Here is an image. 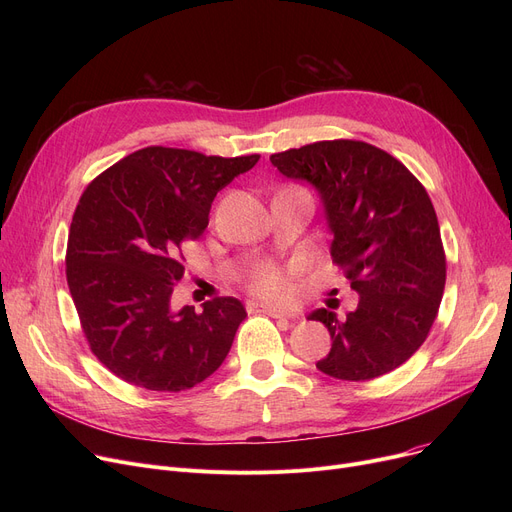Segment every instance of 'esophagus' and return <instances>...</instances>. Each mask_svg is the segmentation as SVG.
Instances as JSON below:
<instances>
[{"instance_id":"obj_1","label":"esophagus","mask_w":512,"mask_h":512,"mask_svg":"<svg viewBox=\"0 0 512 512\" xmlns=\"http://www.w3.org/2000/svg\"><path fill=\"white\" fill-rule=\"evenodd\" d=\"M247 307H249V311H261V313H265V315H270V317H276V319H299V315H294V313H286V311H280V309H276V307H270V305H263V303H247Z\"/></svg>"}]
</instances>
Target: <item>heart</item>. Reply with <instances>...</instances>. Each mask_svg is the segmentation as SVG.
Returning <instances> with one entry per match:
<instances>
[{
    "mask_svg": "<svg viewBox=\"0 0 512 512\" xmlns=\"http://www.w3.org/2000/svg\"><path fill=\"white\" fill-rule=\"evenodd\" d=\"M249 290L265 301L288 303L294 297L297 284L292 274L284 272L276 263H261L249 276Z\"/></svg>",
    "mask_w": 512,
    "mask_h": 512,
    "instance_id": "1",
    "label": "heart"
}]
</instances>
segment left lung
Instances as JSON below:
<instances>
[{
  "instance_id": "1",
  "label": "left lung",
  "mask_w": 512,
  "mask_h": 512,
  "mask_svg": "<svg viewBox=\"0 0 512 512\" xmlns=\"http://www.w3.org/2000/svg\"><path fill=\"white\" fill-rule=\"evenodd\" d=\"M272 164L307 180L324 203L332 259L359 294L357 309H317L332 336L317 369L365 382L413 357L432 330L446 284L436 209L423 184L390 153L363 141H319L274 153Z\"/></svg>"
}]
</instances>
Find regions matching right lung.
I'll use <instances>...</instances> for the list:
<instances>
[{"label": "right lung", "instance_id": "1", "mask_svg": "<svg viewBox=\"0 0 512 512\" xmlns=\"http://www.w3.org/2000/svg\"><path fill=\"white\" fill-rule=\"evenodd\" d=\"M259 155L145 147L99 174L72 215L66 278L91 353L126 384L188 390L218 369L245 307L220 297L172 309L182 242L209 224L218 191Z\"/></svg>", "mask_w": 512, "mask_h": 512}]
</instances>
